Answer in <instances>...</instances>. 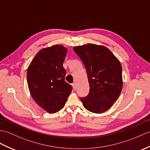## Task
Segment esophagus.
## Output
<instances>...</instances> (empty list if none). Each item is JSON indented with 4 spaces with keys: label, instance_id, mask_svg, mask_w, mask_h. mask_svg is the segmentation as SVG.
Here are the masks:
<instances>
[{
    "label": "esophagus",
    "instance_id": "34e87169",
    "mask_svg": "<svg viewBox=\"0 0 150 150\" xmlns=\"http://www.w3.org/2000/svg\"><path fill=\"white\" fill-rule=\"evenodd\" d=\"M72 87H73V89H74V90H75V89H76V85H75V83H72Z\"/></svg>",
    "mask_w": 150,
    "mask_h": 150
}]
</instances>
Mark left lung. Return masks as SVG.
I'll use <instances>...</instances> for the list:
<instances>
[{
	"mask_svg": "<svg viewBox=\"0 0 150 150\" xmlns=\"http://www.w3.org/2000/svg\"><path fill=\"white\" fill-rule=\"evenodd\" d=\"M88 74L89 93L81 98L90 112L100 114L109 109L119 98L123 88L122 67L109 49L102 45L88 43L74 47Z\"/></svg>",
	"mask_w": 150,
	"mask_h": 150,
	"instance_id": "1",
	"label": "left lung"
}]
</instances>
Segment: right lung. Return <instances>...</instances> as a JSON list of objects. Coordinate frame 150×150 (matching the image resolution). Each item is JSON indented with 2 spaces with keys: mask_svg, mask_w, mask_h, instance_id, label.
I'll return each instance as SVG.
<instances>
[{
  "mask_svg": "<svg viewBox=\"0 0 150 150\" xmlns=\"http://www.w3.org/2000/svg\"><path fill=\"white\" fill-rule=\"evenodd\" d=\"M68 50L61 45L45 48L37 53L27 71V84L33 98L48 113L64 107L72 86L65 81L63 62Z\"/></svg>",
  "mask_w": 150,
  "mask_h": 150,
  "instance_id": "add662e5",
  "label": "right lung"
}]
</instances>
